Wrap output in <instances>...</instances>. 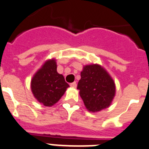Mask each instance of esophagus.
Returning a JSON list of instances; mask_svg holds the SVG:
<instances>
[{
  "instance_id": "obj_1",
  "label": "esophagus",
  "mask_w": 149,
  "mask_h": 149,
  "mask_svg": "<svg viewBox=\"0 0 149 149\" xmlns=\"http://www.w3.org/2000/svg\"><path fill=\"white\" fill-rule=\"evenodd\" d=\"M70 87H76V86H77V84H76V82H73V83H71V84H70Z\"/></svg>"
}]
</instances>
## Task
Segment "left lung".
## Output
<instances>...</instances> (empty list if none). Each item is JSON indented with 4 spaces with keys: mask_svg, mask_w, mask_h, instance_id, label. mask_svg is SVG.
<instances>
[{
    "mask_svg": "<svg viewBox=\"0 0 149 149\" xmlns=\"http://www.w3.org/2000/svg\"><path fill=\"white\" fill-rule=\"evenodd\" d=\"M77 89L86 108L92 112L107 108L115 94L114 81L98 65L84 66Z\"/></svg>",
    "mask_w": 149,
    "mask_h": 149,
    "instance_id": "obj_1",
    "label": "left lung"
}]
</instances>
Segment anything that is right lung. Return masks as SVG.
Returning <instances> with one entry per match:
<instances>
[{
  "label": "right lung",
  "instance_id": "right-lung-1",
  "mask_svg": "<svg viewBox=\"0 0 149 149\" xmlns=\"http://www.w3.org/2000/svg\"><path fill=\"white\" fill-rule=\"evenodd\" d=\"M31 90L34 97L44 106L51 107L64 95L69 84L62 74L56 71L54 59L48 60L36 73L31 80Z\"/></svg>",
  "mask_w": 149,
  "mask_h": 149
}]
</instances>
